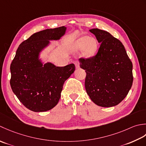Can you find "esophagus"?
<instances>
[{"label": "esophagus", "instance_id": "obj_1", "mask_svg": "<svg viewBox=\"0 0 146 146\" xmlns=\"http://www.w3.org/2000/svg\"><path fill=\"white\" fill-rule=\"evenodd\" d=\"M74 64H75V65H76V69H78V68L79 67V62L78 60H75V61L74 62Z\"/></svg>", "mask_w": 146, "mask_h": 146}]
</instances>
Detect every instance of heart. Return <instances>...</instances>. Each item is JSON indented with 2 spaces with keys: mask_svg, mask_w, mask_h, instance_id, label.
<instances>
[{
  "mask_svg": "<svg viewBox=\"0 0 146 146\" xmlns=\"http://www.w3.org/2000/svg\"><path fill=\"white\" fill-rule=\"evenodd\" d=\"M98 43L94 38H91L88 36H84L79 38L76 41L75 48L77 50L84 49V55L86 57L93 56L98 50Z\"/></svg>",
  "mask_w": 146,
  "mask_h": 146,
  "instance_id": "1",
  "label": "heart"
}]
</instances>
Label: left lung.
<instances>
[{"label":"left lung","mask_w":146,"mask_h":146,"mask_svg":"<svg viewBox=\"0 0 146 146\" xmlns=\"http://www.w3.org/2000/svg\"><path fill=\"white\" fill-rule=\"evenodd\" d=\"M90 31L101 44L96 55L79 58L80 67L86 72V92L98 106H116L126 97L132 87V63L117 38L98 28Z\"/></svg>","instance_id":"obj_1"}]
</instances>
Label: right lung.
Here are the masks:
<instances>
[{
    "label": "right lung",
    "instance_id": "1",
    "mask_svg": "<svg viewBox=\"0 0 146 146\" xmlns=\"http://www.w3.org/2000/svg\"><path fill=\"white\" fill-rule=\"evenodd\" d=\"M65 31L66 27L62 26L34 33L20 44L12 61V90L33 111H46L57 105L64 82L75 70L74 64L56 67L49 62L43 64L39 59L40 52L48 45L49 40H59Z\"/></svg>",
    "mask_w": 146,
    "mask_h": 146
}]
</instances>
